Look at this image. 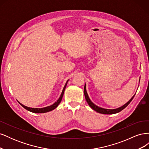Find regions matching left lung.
<instances>
[{"label":"left lung","mask_w":149,"mask_h":149,"mask_svg":"<svg viewBox=\"0 0 149 149\" xmlns=\"http://www.w3.org/2000/svg\"><path fill=\"white\" fill-rule=\"evenodd\" d=\"M84 96L86 98V100L88 104H89V106L91 107L92 109L94 111H96V112H99V113H101V114H116V113H118V112H119L120 111H121L122 110H123L124 108H125L127 107L129 104V103L132 101V100H133V98L134 97V96L130 99V100L126 103L124 106H123L120 107L118 108V109H104V108H101L98 107L97 106H96L94 104V103H93L91 102V101L90 100V99L88 95L87 92H86V84L84 86Z\"/></svg>","instance_id":"8db88e82"}]
</instances>
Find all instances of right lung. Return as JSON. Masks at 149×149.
Segmentation results:
<instances>
[{
	"instance_id": "add662e5",
	"label": "right lung",
	"mask_w": 149,
	"mask_h": 149,
	"mask_svg": "<svg viewBox=\"0 0 149 149\" xmlns=\"http://www.w3.org/2000/svg\"><path fill=\"white\" fill-rule=\"evenodd\" d=\"M68 81V80L67 81V82L66 83V84L65 86V87L63 88V89L62 91V93H61V96L60 97V98L58 99V100H57V101L54 103L53 105L52 106H48V107H43V108H31V107H26L23 104H22L21 103H20V104L24 107L25 109L28 110L30 112H34V113H44V112H49V111H51L53 109H55V108L59 105V104L60 103L61 101L62 100V97H63V94H64V92H65V88H66V86L67 84V83Z\"/></svg>"
}]
</instances>
